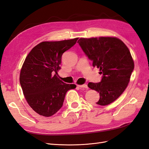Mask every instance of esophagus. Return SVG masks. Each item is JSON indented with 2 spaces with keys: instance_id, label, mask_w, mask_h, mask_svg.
Here are the masks:
<instances>
[{
  "instance_id": "1",
  "label": "esophagus",
  "mask_w": 149,
  "mask_h": 149,
  "mask_svg": "<svg viewBox=\"0 0 149 149\" xmlns=\"http://www.w3.org/2000/svg\"><path fill=\"white\" fill-rule=\"evenodd\" d=\"M77 86H78L80 88H85V89L88 88V86H87V84H81V85H77Z\"/></svg>"
}]
</instances>
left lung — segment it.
<instances>
[{"label":"left lung","instance_id":"8db88e82","mask_svg":"<svg viewBox=\"0 0 149 149\" xmlns=\"http://www.w3.org/2000/svg\"><path fill=\"white\" fill-rule=\"evenodd\" d=\"M93 66L100 69V83H89L88 86L100 93L96 104L106 106L116 101L127 88L134 69L129 49L115 37L79 38L78 41Z\"/></svg>","mask_w":149,"mask_h":149}]
</instances>
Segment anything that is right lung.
<instances>
[{"label": "right lung", "mask_w": 149, "mask_h": 149, "mask_svg": "<svg viewBox=\"0 0 149 149\" xmlns=\"http://www.w3.org/2000/svg\"><path fill=\"white\" fill-rule=\"evenodd\" d=\"M78 38L58 42H43L26 57L20 71V83L29 106L38 114L49 117L60 109L66 93L75 84H66L58 78L61 56Z\"/></svg>", "instance_id": "obj_1"}]
</instances>
